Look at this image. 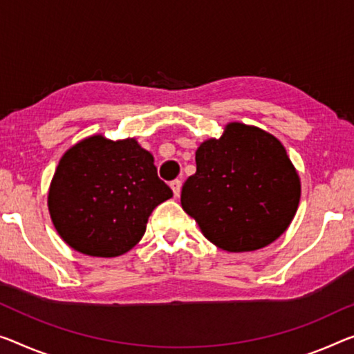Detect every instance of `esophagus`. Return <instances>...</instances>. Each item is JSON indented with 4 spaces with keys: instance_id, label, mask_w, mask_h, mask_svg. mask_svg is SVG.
I'll list each match as a JSON object with an SVG mask.
<instances>
[{
    "instance_id": "obj_1",
    "label": "esophagus",
    "mask_w": 354,
    "mask_h": 354,
    "mask_svg": "<svg viewBox=\"0 0 354 354\" xmlns=\"http://www.w3.org/2000/svg\"><path fill=\"white\" fill-rule=\"evenodd\" d=\"M171 188H172V192H174V196H176V198H178V196H180V189H182V180H172L171 182Z\"/></svg>"
}]
</instances>
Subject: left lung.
Masks as SVG:
<instances>
[{
  "label": "left lung",
  "instance_id": "1",
  "mask_svg": "<svg viewBox=\"0 0 354 354\" xmlns=\"http://www.w3.org/2000/svg\"><path fill=\"white\" fill-rule=\"evenodd\" d=\"M301 199V180L274 136L243 123L196 150V174L182 188V207L212 243L226 252L268 247L286 231Z\"/></svg>",
  "mask_w": 354,
  "mask_h": 354
}]
</instances>
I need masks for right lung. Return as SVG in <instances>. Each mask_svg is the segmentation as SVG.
<instances>
[{
    "mask_svg": "<svg viewBox=\"0 0 354 354\" xmlns=\"http://www.w3.org/2000/svg\"><path fill=\"white\" fill-rule=\"evenodd\" d=\"M169 198L172 189L138 140L96 134L59 160L47 204L53 226L71 248L113 258L142 239L151 212Z\"/></svg>",
    "mask_w": 354,
    "mask_h": 354,
    "instance_id": "right-lung-1",
    "label": "right lung"
}]
</instances>
